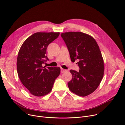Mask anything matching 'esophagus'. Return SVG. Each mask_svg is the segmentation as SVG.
<instances>
[{
  "mask_svg": "<svg viewBox=\"0 0 125 125\" xmlns=\"http://www.w3.org/2000/svg\"><path fill=\"white\" fill-rule=\"evenodd\" d=\"M65 72H66V70H64V69H61V73H64Z\"/></svg>",
  "mask_w": 125,
  "mask_h": 125,
  "instance_id": "1",
  "label": "esophagus"
}]
</instances>
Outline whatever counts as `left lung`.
<instances>
[{"label": "left lung", "instance_id": "1", "mask_svg": "<svg viewBox=\"0 0 125 125\" xmlns=\"http://www.w3.org/2000/svg\"><path fill=\"white\" fill-rule=\"evenodd\" d=\"M68 47L71 61L77 62L78 72L71 70L73 78L68 83L70 91L81 97L93 93L100 84L104 72V60L99 46L91 35L82 32L61 34Z\"/></svg>", "mask_w": 125, "mask_h": 125}]
</instances>
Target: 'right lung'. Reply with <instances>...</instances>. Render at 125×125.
<instances>
[{"mask_svg": "<svg viewBox=\"0 0 125 125\" xmlns=\"http://www.w3.org/2000/svg\"><path fill=\"white\" fill-rule=\"evenodd\" d=\"M60 32H36L24 42L17 58L18 77L32 95L42 97L52 90L61 72L59 67L42 66L47 60L46 49Z\"/></svg>", "mask_w": 125, "mask_h": 125, "instance_id": "add662e5", "label": "right lung"}]
</instances>
